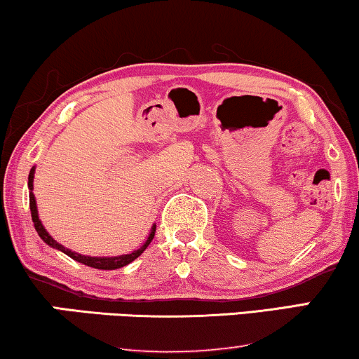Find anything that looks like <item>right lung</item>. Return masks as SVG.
Listing matches in <instances>:
<instances>
[{
  "instance_id": "right-lung-1",
  "label": "right lung",
  "mask_w": 359,
  "mask_h": 359,
  "mask_svg": "<svg viewBox=\"0 0 359 359\" xmlns=\"http://www.w3.org/2000/svg\"><path fill=\"white\" fill-rule=\"evenodd\" d=\"M33 179H34V167L31 169L29 172V177H28V187H29V208H31V217H33V222H34V229L36 232L41 238L46 242L49 247L53 248H57V250L65 252L67 257H71L72 260L79 262V263H84V265L88 266H93V269H97V270H116V269H122V266L129 265L130 262H134L135 258H137L140 253H142L146 248L149 247V243L152 242L154 235H156V226H152L151 233H149V238L146 240V243L142 245V247L139 248V250H135L133 253H129V255H121V257H109V258H97V257H86V255H79V253H74L71 252L69 248H65L61 243H57L56 240H54L51 235L46 232V229H44L43 224H41L39 217H38V208H36V201H34V194H33Z\"/></svg>"
}]
</instances>
